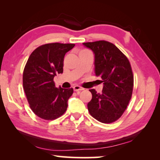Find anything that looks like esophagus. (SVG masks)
I'll use <instances>...</instances> for the list:
<instances>
[{
	"mask_svg": "<svg viewBox=\"0 0 160 160\" xmlns=\"http://www.w3.org/2000/svg\"><path fill=\"white\" fill-rule=\"evenodd\" d=\"M73 90L75 92H78V91H82L84 90V89L82 88H81V87H80V86L75 85L73 87Z\"/></svg>",
	"mask_w": 160,
	"mask_h": 160,
	"instance_id": "obj_1",
	"label": "esophagus"
}]
</instances>
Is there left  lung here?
<instances>
[{"mask_svg":"<svg viewBox=\"0 0 160 160\" xmlns=\"http://www.w3.org/2000/svg\"><path fill=\"white\" fill-rule=\"evenodd\" d=\"M94 55V73L103 82L102 93L89 90L92 98L88 104L91 116L110 123L121 117L131 100L133 75L126 56L114 44L106 41L82 44Z\"/></svg>","mask_w":160,"mask_h":160,"instance_id":"1","label":"left lung"}]
</instances>
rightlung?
I'll use <instances>...</instances> for the list:
<instances>
[{"label":"right lung","mask_w":160,"mask_h":160,"mask_svg":"<svg viewBox=\"0 0 160 160\" xmlns=\"http://www.w3.org/2000/svg\"><path fill=\"white\" fill-rule=\"evenodd\" d=\"M74 44L51 43L31 53L23 72V88L31 109L45 120H53L66 112L73 89L56 88L53 78L63 72V58Z\"/></svg>","instance_id":"1"}]
</instances>
